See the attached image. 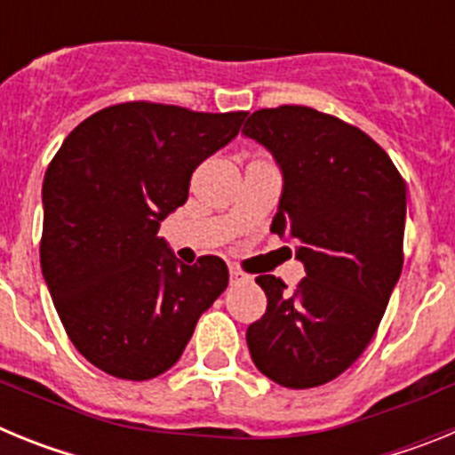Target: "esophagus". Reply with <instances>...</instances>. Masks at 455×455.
<instances>
[{
  "instance_id": "1",
  "label": "esophagus",
  "mask_w": 455,
  "mask_h": 455,
  "mask_svg": "<svg viewBox=\"0 0 455 455\" xmlns=\"http://www.w3.org/2000/svg\"><path fill=\"white\" fill-rule=\"evenodd\" d=\"M230 280L232 283H239V280H248V275L243 271H239V268H230Z\"/></svg>"
}]
</instances>
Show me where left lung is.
I'll list each match as a JSON object with an SVG mask.
<instances>
[{"instance_id":"left-lung-1","label":"left lung","mask_w":455,"mask_h":455,"mask_svg":"<svg viewBox=\"0 0 455 455\" xmlns=\"http://www.w3.org/2000/svg\"><path fill=\"white\" fill-rule=\"evenodd\" d=\"M241 132L283 168L271 232L296 241L305 264L293 291L255 277L267 312L248 325V351L273 383L319 387L363 355L383 319L403 268L405 182L371 136L312 107L259 108Z\"/></svg>"}]
</instances>
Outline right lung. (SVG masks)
<instances>
[{
	"instance_id": "add662e5",
	"label": "right lung",
	"mask_w": 455,
	"mask_h": 455,
	"mask_svg": "<svg viewBox=\"0 0 455 455\" xmlns=\"http://www.w3.org/2000/svg\"><path fill=\"white\" fill-rule=\"evenodd\" d=\"M246 116L114 104L79 123L47 166L40 267L75 348L108 376L168 371L228 287L220 257L178 264L156 232Z\"/></svg>"
}]
</instances>
